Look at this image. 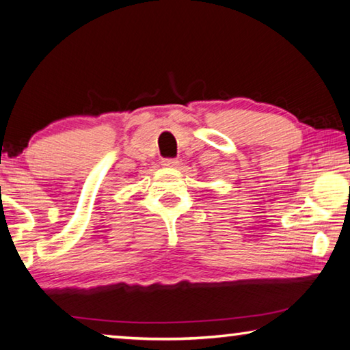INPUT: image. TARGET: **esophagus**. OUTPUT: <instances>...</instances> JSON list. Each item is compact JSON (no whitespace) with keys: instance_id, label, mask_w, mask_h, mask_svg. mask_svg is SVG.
Wrapping results in <instances>:
<instances>
[{"instance_id":"esophagus-1","label":"esophagus","mask_w":350,"mask_h":350,"mask_svg":"<svg viewBox=\"0 0 350 350\" xmlns=\"http://www.w3.org/2000/svg\"><path fill=\"white\" fill-rule=\"evenodd\" d=\"M161 164L164 165V167H176V165H178V159L165 158V159H163Z\"/></svg>"}]
</instances>
